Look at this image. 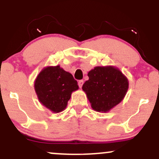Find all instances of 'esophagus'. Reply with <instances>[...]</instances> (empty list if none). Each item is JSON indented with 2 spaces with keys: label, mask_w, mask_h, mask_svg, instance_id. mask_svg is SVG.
Returning a JSON list of instances; mask_svg holds the SVG:
<instances>
[{
  "label": "esophagus",
  "mask_w": 159,
  "mask_h": 159,
  "mask_svg": "<svg viewBox=\"0 0 159 159\" xmlns=\"http://www.w3.org/2000/svg\"><path fill=\"white\" fill-rule=\"evenodd\" d=\"M83 83H84V82H83V80H79V82H78V85H79L80 88H82V86H83Z\"/></svg>",
  "instance_id": "obj_1"
}]
</instances>
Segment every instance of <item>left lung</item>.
Returning <instances> with one entry per match:
<instances>
[{
    "mask_svg": "<svg viewBox=\"0 0 159 159\" xmlns=\"http://www.w3.org/2000/svg\"><path fill=\"white\" fill-rule=\"evenodd\" d=\"M89 80L83 85L92 108L97 112H109L125 96L128 80L113 66L95 67L88 74Z\"/></svg>",
    "mask_w": 159,
    "mask_h": 159,
    "instance_id": "8db88e82",
    "label": "left lung"
}]
</instances>
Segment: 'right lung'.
I'll list each match as a JSON object with an SVG mask.
<instances>
[{
	"label": "right lung",
	"instance_id": "obj_1",
	"mask_svg": "<svg viewBox=\"0 0 159 159\" xmlns=\"http://www.w3.org/2000/svg\"><path fill=\"white\" fill-rule=\"evenodd\" d=\"M77 81L59 65L46 67L40 71L34 82V89L40 102L53 113L63 111L77 90Z\"/></svg>",
	"mask_w": 159,
	"mask_h": 159
}]
</instances>
